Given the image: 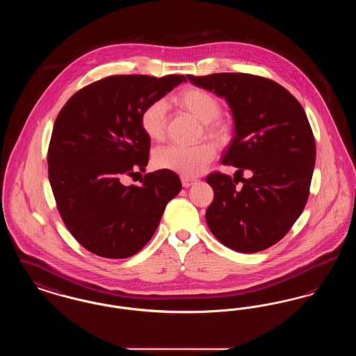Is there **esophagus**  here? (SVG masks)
I'll list each match as a JSON object with an SVG mask.
<instances>
[{
  "instance_id": "obj_1",
  "label": "esophagus",
  "mask_w": 356,
  "mask_h": 356,
  "mask_svg": "<svg viewBox=\"0 0 356 356\" xmlns=\"http://www.w3.org/2000/svg\"><path fill=\"white\" fill-rule=\"evenodd\" d=\"M195 181H196V179H193V177H188V176H181V183H183V186H186V188L192 186V184H193Z\"/></svg>"
}]
</instances>
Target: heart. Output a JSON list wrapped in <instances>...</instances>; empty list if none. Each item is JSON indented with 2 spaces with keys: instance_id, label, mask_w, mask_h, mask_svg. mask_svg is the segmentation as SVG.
<instances>
[{
  "instance_id": "heart-1",
  "label": "heart",
  "mask_w": 356,
  "mask_h": 356,
  "mask_svg": "<svg viewBox=\"0 0 356 356\" xmlns=\"http://www.w3.org/2000/svg\"><path fill=\"white\" fill-rule=\"evenodd\" d=\"M175 102L191 112L203 122L204 131L212 137L224 135L219 121L221 106L219 100L202 88H186L176 95ZM167 124V105L163 100L148 102L140 113V125L151 140L159 141L164 137ZM216 148L212 143L203 141L196 145H165L153 153V165L159 170H172L181 176L193 177L203 172L207 164L215 157Z\"/></svg>"
}]
</instances>
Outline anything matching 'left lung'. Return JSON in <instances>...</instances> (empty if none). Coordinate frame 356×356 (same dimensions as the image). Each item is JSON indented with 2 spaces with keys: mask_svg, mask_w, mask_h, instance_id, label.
<instances>
[{
  "mask_svg": "<svg viewBox=\"0 0 356 356\" xmlns=\"http://www.w3.org/2000/svg\"><path fill=\"white\" fill-rule=\"evenodd\" d=\"M221 96L232 109L235 136L221 163L238 170L232 179L207 176L215 197L205 220L228 248L252 254L287 235L305 209L316 147L305 109L286 88L248 73L186 76ZM252 177L244 179L242 172ZM238 181L243 183L236 188Z\"/></svg>",
  "mask_w": 356,
  "mask_h": 356,
  "instance_id": "1",
  "label": "left lung"
}]
</instances>
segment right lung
<instances>
[{
    "mask_svg": "<svg viewBox=\"0 0 356 356\" xmlns=\"http://www.w3.org/2000/svg\"><path fill=\"white\" fill-rule=\"evenodd\" d=\"M183 81L181 74L109 76L76 92L60 111L48 149L49 181L61 219L89 252L108 259L137 254L180 192L172 170L147 173L141 186L121 180L149 160L143 108Z\"/></svg>",
    "mask_w": 356,
    "mask_h": 356,
    "instance_id": "obj_1",
    "label": "right lung"
}]
</instances>
